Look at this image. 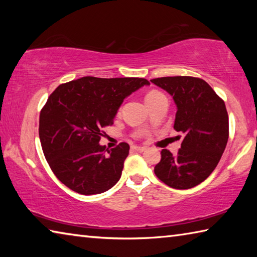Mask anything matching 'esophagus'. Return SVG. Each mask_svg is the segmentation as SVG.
Segmentation results:
<instances>
[{
	"label": "esophagus",
	"instance_id": "obj_1",
	"mask_svg": "<svg viewBox=\"0 0 257 257\" xmlns=\"http://www.w3.org/2000/svg\"><path fill=\"white\" fill-rule=\"evenodd\" d=\"M132 149H133L134 151L143 152V151H145V150H146V147H144V146H137V145H134V146H132Z\"/></svg>",
	"mask_w": 257,
	"mask_h": 257
}]
</instances>
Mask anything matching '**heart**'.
<instances>
[{
    "label": "heart",
    "mask_w": 257,
    "mask_h": 257,
    "mask_svg": "<svg viewBox=\"0 0 257 257\" xmlns=\"http://www.w3.org/2000/svg\"><path fill=\"white\" fill-rule=\"evenodd\" d=\"M162 93H160V92H158V90H152V92H150L149 94L146 95V97H145V101L147 102V101H150V99H152V98H154V97H156V96H159V95H161Z\"/></svg>",
    "instance_id": "1"
}]
</instances>
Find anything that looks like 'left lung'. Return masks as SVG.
<instances>
[{"mask_svg": "<svg viewBox=\"0 0 257 257\" xmlns=\"http://www.w3.org/2000/svg\"><path fill=\"white\" fill-rule=\"evenodd\" d=\"M151 81L175 99L173 128L185 135L178 154L162 150L154 172L172 188H193L211 175L227 146L229 118L224 101L201 78L161 77Z\"/></svg>", "mask_w": 257, "mask_h": 257, "instance_id": "obj_1", "label": "left lung"}]
</instances>
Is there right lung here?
<instances>
[{"label": "right lung", "mask_w": 257, "mask_h": 257, "mask_svg": "<svg viewBox=\"0 0 257 257\" xmlns=\"http://www.w3.org/2000/svg\"><path fill=\"white\" fill-rule=\"evenodd\" d=\"M144 85H150L144 78L82 77L50 95L38 133L51 170L68 188L94 195L119 181L129 145L120 143L108 151L98 143L123 99Z\"/></svg>", "instance_id": "add662e5"}]
</instances>
